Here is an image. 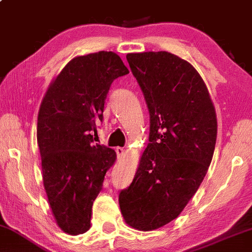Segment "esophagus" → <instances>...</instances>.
<instances>
[{"label":"esophagus","mask_w":252,"mask_h":252,"mask_svg":"<svg viewBox=\"0 0 252 252\" xmlns=\"http://www.w3.org/2000/svg\"><path fill=\"white\" fill-rule=\"evenodd\" d=\"M116 152H117L118 158H121L124 154H125V150H124V148H121V147H117Z\"/></svg>","instance_id":"1"}]
</instances>
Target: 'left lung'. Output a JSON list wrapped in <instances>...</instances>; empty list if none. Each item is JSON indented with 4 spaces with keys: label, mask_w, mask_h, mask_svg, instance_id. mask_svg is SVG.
<instances>
[{
    "label": "left lung",
    "mask_w": 252,
    "mask_h": 252,
    "mask_svg": "<svg viewBox=\"0 0 252 252\" xmlns=\"http://www.w3.org/2000/svg\"><path fill=\"white\" fill-rule=\"evenodd\" d=\"M150 111V144L119 194L125 222L151 231L176 219L200 187L217 136L214 102L189 62L167 51L127 54Z\"/></svg>",
    "instance_id": "left-lung-1"
}]
</instances>
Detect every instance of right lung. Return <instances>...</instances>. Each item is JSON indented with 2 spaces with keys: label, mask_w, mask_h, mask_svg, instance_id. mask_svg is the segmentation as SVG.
<instances>
[{
  "label": "right lung",
  "mask_w": 252,
  "mask_h": 252,
  "mask_svg": "<svg viewBox=\"0 0 252 252\" xmlns=\"http://www.w3.org/2000/svg\"><path fill=\"white\" fill-rule=\"evenodd\" d=\"M129 71L112 51L71 60L46 90L37 118L43 185L52 215L64 232L90 229L92 206L117 160L93 142L112 82Z\"/></svg>",
  "instance_id": "obj_1"
}]
</instances>
